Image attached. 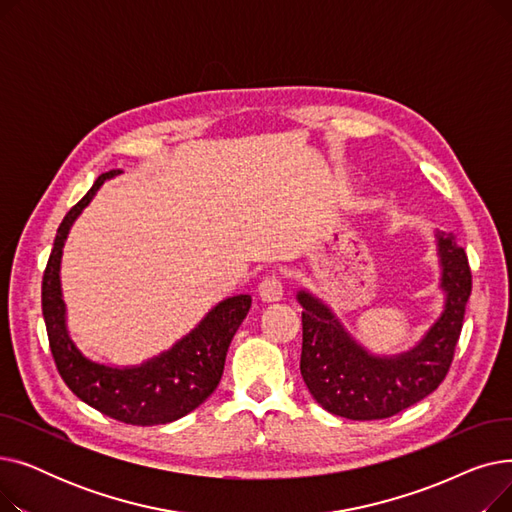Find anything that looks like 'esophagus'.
<instances>
[{"mask_svg": "<svg viewBox=\"0 0 512 512\" xmlns=\"http://www.w3.org/2000/svg\"><path fill=\"white\" fill-rule=\"evenodd\" d=\"M284 294V286H282V280L278 276H265L259 284V297L265 301V303H276L282 299Z\"/></svg>", "mask_w": 512, "mask_h": 512, "instance_id": "34e87169", "label": "esophagus"}]
</instances>
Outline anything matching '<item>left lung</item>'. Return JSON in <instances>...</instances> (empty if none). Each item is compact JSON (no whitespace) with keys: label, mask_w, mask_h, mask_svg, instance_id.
Instances as JSON below:
<instances>
[{"label":"left lung","mask_w":512,"mask_h":512,"mask_svg":"<svg viewBox=\"0 0 512 512\" xmlns=\"http://www.w3.org/2000/svg\"><path fill=\"white\" fill-rule=\"evenodd\" d=\"M436 242L444 311L407 353L371 355L324 301L309 290L297 292L303 307L301 375L328 413L355 421L386 419L432 394L446 378L471 294V270L452 234L438 230Z\"/></svg>","instance_id":"left-lung-1"}]
</instances>
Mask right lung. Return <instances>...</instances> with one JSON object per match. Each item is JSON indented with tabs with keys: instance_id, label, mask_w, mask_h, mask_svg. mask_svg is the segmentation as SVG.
Returning a JSON list of instances; mask_svg holds the SVG:
<instances>
[{
	"instance_id": "obj_1",
	"label": "right lung",
	"mask_w": 512,
	"mask_h": 512,
	"mask_svg": "<svg viewBox=\"0 0 512 512\" xmlns=\"http://www.w3.org/2000/svg\"><path fill=\"white\" fill-rule=\"evenodd\" d=\"M120 170L101 174L89 193L62 220L43 274L41 305L53 361L66 386L89 407L130 425H159L195 411L218 388L228 346L251 309L249 294H236L215 305L199 326L170 351L141 365L112 367L91 361L78 351L66 328L60 263L68 232L105 180Z\"/></svg>"
}]
</instances>
